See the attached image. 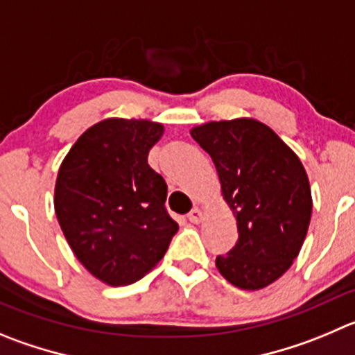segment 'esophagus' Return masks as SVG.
<instances>
[{
  "instance_id": "1",
  "label": "esophagus",
  "mask_w": 355,
  "mask_h": 355,
  "mask_svg": "<svg viewBox=\"0 0 355 355\" xmlns=\"http://www.w3.org/2000/svg\"><path fill=\"white\" fill-rule=\"evenodd\" d=\"M187 218H189V223L198 224V223H201V218H203V214H201L200 208H193V210L189 211Z\"/></svg>"
}]
</instances>
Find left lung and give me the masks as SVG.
Here are the masks:
<instances>
[{
  "label": "left lung",
  "mask_w": 355,
  "mask_h": 355,
  "mask_svg": "<svg viewBox=\"0 0 355 355\" xmlns=\"http://www.w3.org/2000/svg\"><path fill=\"white\" fill-rule=\"evenodd\" d=\"M217 168L236 217L238 241L215 264L227 282L256 291L291 268L312 217V193L297 155L254 119L208 122L191 131Z\"/></svg>",
  "instance_id": "obj_1"
}]
</instances>
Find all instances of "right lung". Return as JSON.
I'll return each instance as SVG.
<instances>
[{
  "label": "right lung",
  "instance_id": "add662e5",
  "mask_svg": "<svg viewBox=\"0 0 355 355\" xmlns=\"http://www.w3.org/2000/svg\"><path fill=\"white\" fill-rule=\"evenodd\" d=\"M162 125L107 119L69 148L55 182L59 226L89 273L128 286L164 257L178 224L168 214V185L148 166Z\"/></svg>",
  "mask_w": 355,
  "mask_h": 355
}]
</instances>
